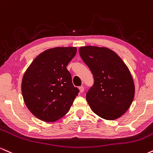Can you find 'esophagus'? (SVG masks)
Masks as SVG:
<instances>
[{"label": "esophagus", "instance_id": "34e87169", "mask_svg": "<svg viewBox=\"0 0 153 153\" xmlns=\"http://www.w3.org/2000/svg\"><path fill=\"white\" fill-rule=\"evenodd\" d=\"M79 89L80 92L82 93V92H83V91H84V88L83 86H81V87H79Z\"/></svg>", "mask_w": 153, "mask_h": 153}]
</instances>
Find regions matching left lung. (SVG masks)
Returning a JSON list of instances; mask_svg holds the SVG:
<instances>
[{"label":"left lung","instance_id":"left-lung-1","mask_svg":"<svg viewBox=\"0 0 153 153\" xmlns=\"http://www.w3.org/2000/svg\"><path fill=\"white\" fill-rule=\"evenodd\" d=\"M79 51L94 79V85L86 95L91 110L107 120L120 117L130 108L134 97L135 87L130 69L109 48L82 46Z\"/></svg>","mask_w":153,"mask_h":153}]
</instances>
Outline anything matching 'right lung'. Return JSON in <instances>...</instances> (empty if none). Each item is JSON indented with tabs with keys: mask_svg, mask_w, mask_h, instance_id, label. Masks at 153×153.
I'll list each match as a JSON object with an SVG mask.
<instances>
[{
	"mask_svg": "<svg viewBox=\"0 0 153 153\" xmlns=\"http://www.w3.org/2000/svg\"><path fill=\"white\" fill-rule=\"evenodd\" d=\"M76 53V47L49 48L38 55L25 71L23 101L38 119L53 123L69 112L79 91L66 69Z\"/></svg>",
	"mask_w": 153,
	"mask_h": 153,
	"instance_id": "add662e5",
	"label": "right lung"
}]
</instances>
